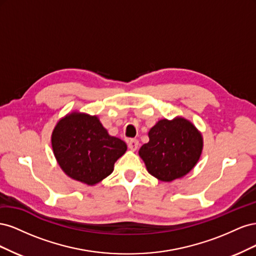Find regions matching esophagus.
<instances>
[{
    "instance_id": "esophagus-1",
    "label": "esophagus",
    "mask_w": 256,
    "mask_h": 256,
    "mask_svg": "<svg viewBox=\"0 0 256 256\" xmlns=\"http://www.w3.org/2000/svg\"><path fill=\"white\" fill-rule=\"evenodd\" d=\"M128 147L131 150H136L138 147V141L136 140V138H131V140L128 141Z\"/></svg>"
}]
</instances>
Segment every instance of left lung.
Segmentation results:
<instances>
[{
    "label": "left lung",
    "mask_w": 256,
    "mask_h": 256,
    "mask_svg": "<svg viewBox=\"0 0 256 256\" xmlns=\"http://www.w3.org/2000/svg\"><path fill=\"white\" fill-rule=\"evenodd\" d=\"M148 136L150 142L141 147L138 154L148 173L162 182H172L189 173L202 152V136L182 118L159 120Z\"/></svg>",
    "instance_id": "obj_1"
}]
</instances>
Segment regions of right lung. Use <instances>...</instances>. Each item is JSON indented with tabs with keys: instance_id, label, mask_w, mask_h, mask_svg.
Here are the masks:
<instances>
[{
	"instance_id": "obj_1",
	"label": "right lung",
	"mask_w": 256,
	"mask_h": 256,
	"mask_svg": "<svg viewBox=\"0 0 256 256\" xmlns=\"http://www.w3.org/2000/svg\"><path fill=\"white\" fill-rule=\"evenodd\" d=\"M51 141L62 170L72 180L90 186L109 176L115 161L127 150L126 143L109 136L97 116L83 113L62 118Z\"/></svg>"
}]
</instances>
